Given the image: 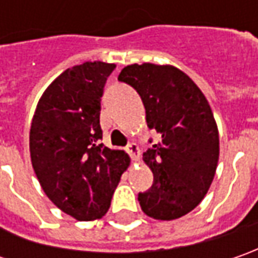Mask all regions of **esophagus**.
Instances as JSON below:
<instances>
[{"mask_svg":"<svg viewBox=\"0 0 258 258\" xmlns=\"http://www.w3.org/2000/svg\"><path fill=\"white\" fill-rule=\"evenodd\" d=\"M126 151H127V154L132 156L134 161H139V159H141V151H139V148H138V145L136 144L127 145Z\"/></svg>","mask_w":258,"mask_h":258,"instance_id":"1","label":"esophagus"}]
</instances>
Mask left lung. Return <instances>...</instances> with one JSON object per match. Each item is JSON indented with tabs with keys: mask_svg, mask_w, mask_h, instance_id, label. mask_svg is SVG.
I'll return each instance as SVG.
<instances>
[{
	"mask_svg": "<svg viewBox=\"0 0 258 258\" xmlns=\"http://www.w3.org/2000/svg\"><path fill=\"white\" fill-rule=\"evenodd\" d=\"M139 93L146 123L161 141L144 154L154 183L138 200L146 215L181 218L208 192L220 156V136L211 106L182 70L169 64L126 66L117 77Z\"/></svg>",
	"mask_w": 258,
	"mask_h": 258,
	"instance_id": "1",
	"label": "left lung"
}]
</instances>
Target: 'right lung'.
I'll use <instances>...</instances> for the list:
<instances>
[{"label":"right lung","instance_id":"right-lung-1","mask_svg":"<svg viewBox=\"0 0 258 258\" xmlns=\"http://www.w3.org/2000/svg\"><path fill=\"white\" fill-rule=\"evenodd\" d=\"M116 67L86 61L64 70L40 97L30 127V155L37 179L57 208L77 221L107 213L122 173L123 151L100 144V97Z\"/></svg>","mask_w":258,"mask_h":258}]
</instances>
